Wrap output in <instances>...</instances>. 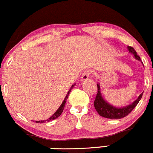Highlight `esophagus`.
I'll return each mask as SVG.
<instances>
[{
  "instance_id": "34e87169",
  "label": "esophagus",
  "mask_w": 153,
  "mask_h": 153,
  "mask_svg": "<svg viewBox=\"0 0 153 153\" xmlns=\"http://www.w3.org/2000/svg\"><path fill=\"white\" fill-rule=\"evenodd\" d=\"M90 74H91L90 71H86L85 72L82 74V79H81V80L83 81V82L87 80L88 79H89V77H90Z\"/></svg>"
}]
</instances>
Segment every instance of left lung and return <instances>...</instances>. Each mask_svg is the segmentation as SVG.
<instances>
[{
    "instance_id": "8db88e82",
    "label": "left lung",
    "mask_w": 153,
    "mask_h": 153,
    "mask_svg": "<svg viewBox=\"0 0 153 153\" xmlns=\"http://www.w3.org/2000/svg\"><path fill=\"white\" fill-rule=\"evenodd\" d=\"M127 49L130 53H132L134 57V59L137 61H140L141 59L140 58V56L137 54V52L134 51V49L131 46H127ZM142 64H143V63L141 62ZM97 89L98 91L97 94L96 99H95L94 102V106L95 107V109L97 110V112L100 116L103 117L108 118V119L111 120H114V119H121V118L125 117L127 115H128L133 110L134 107L137 106L138 102H140V100H141L142 97H143V92L139 95L137 99L136 100L131 103L130 105H128L125 107H114L109 104L107 100H105L102 96V92H101V88H100V84L99 82H97Z\"/></svg>"
}]
</instances>
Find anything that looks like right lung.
Returning a JSON list of instances; mask_svg holds the SVG:
<instances>
[{
    "label": "right lung",
    "mask_w": 153,
    "mask_h": 153,
    "mask_svg": "<svg viewBox=\"0 0 153 153\" xmlns=\"http://www.w3.org/2000/svg\"><path fill=\"white\" fill-rule=\"evenodd\" d=\"M75 84H74L73 85L71 86V88H70V89H69V91H68L67 94L66 95L65 98H64V101H63V102L62 103V105H60V107H59V109H57L56 111V112L54 113V114H53V115H52V116L51 117H49V118H48V119L46 120H40V121H36V123H46V122H50V121H52V120H53L56 119L57 117H59L60 116L61 114H62V112H63V110H64V107H65V104H66V100H67L68 97H69V94L70 91H71V89H73V87H74Z\"/></svg>",
    "instance_id": "obj_1"
}]
</instances>
